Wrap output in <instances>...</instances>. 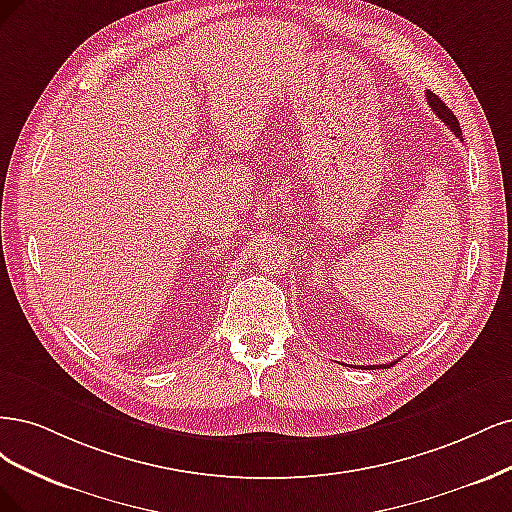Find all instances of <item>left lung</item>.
<instances>
[{
	"label": "left lung",
	"mask_w": 512,
	"mask_h": 512,
	"mask_svg": "<svg viewBox=\"0 0 512 512\" xmlns=\"http://www.w3.org/2000/svg\"><path fill=\"white\" fill-rule=\"evenodd\" d=\"M425 100H427V104H430V108L436 112V117H438L444 125H449L453 134L459 138V136H461L459 121H457L455 114L451 112V108H449L447 104H444V102L440 100V97H438L436 93H432V91L425 93ZM393 364H395V361H391V364H387V366H393ZM387 366H383V368H387ZM366 368H372V370H374V368H381V366H366Z\"/></svg>",
	"instance_id": "obj_1"
}]
</instances>
